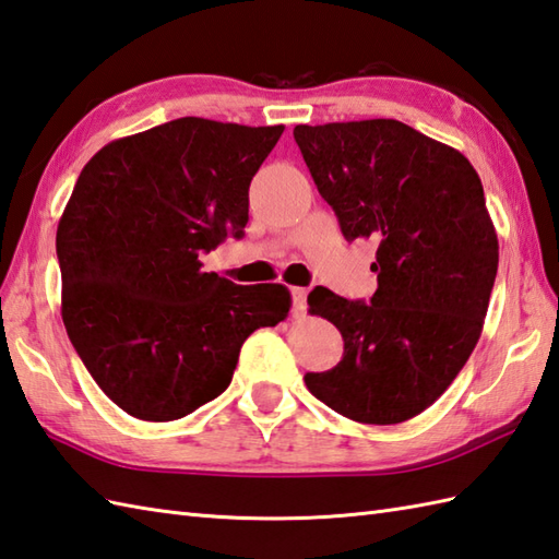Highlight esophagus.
Returning <instances> with one entry per match:
<instances>
[{"label": "esophagus", "instance_id": "34e87169", "mask_svg": "<svg viewBox=\"0 0 559 559\" xmlns=\"http://www.w3.org/2000/svg\"><path fill=\"white\" fill-rule=\"evenodd\" d=\"M306 296H308L306 289L292 287V304H294V313L296 316H304V311H306Z\"/></svg>", "mask_w": 559, "mask_h": 559}]
</instances>
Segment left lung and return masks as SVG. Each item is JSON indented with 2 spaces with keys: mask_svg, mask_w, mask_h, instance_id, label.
<instances>
[{
  "mask_svg": "<svg viewBox=\"0 0 559 559\" xmlns=\"http://www.w3.org/2000/svg\"><path fill=\"white\" fill-rule=\"evenodd\" d=\"M294 139L344 239L378 241L370 304L308 294L344 356L306 388L358 424H402L450 388L480 337L498 275L483 183L462 153L396 119L299 123Z\"/></svg>",
  "mask_w": 559,
  "mask_h": 559,
  "instance_id": "obj_1",
  "label": "left lung"
}]
</instances>
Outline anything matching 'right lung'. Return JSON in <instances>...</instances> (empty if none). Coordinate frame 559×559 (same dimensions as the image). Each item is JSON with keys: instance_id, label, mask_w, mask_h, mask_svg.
<instances>
[{"instance_id": "add662e5", "label": "right lung", "mask_w": 559, "mask_h": 559, "mask_svg": "<svg viewBox=\"0 0 559 559\" xmlns=\"http://www.w3.org/2000/svg\"><path fill=\"white\" fill-rule=\"evenodd\" d=\"M282 131L181 117L83 167L57 227L61 318L129 416L163 424L213 402L248 334L287 318V287H241L201 263L243 237L248 186Z\"/></svg>"}]
</instances>
